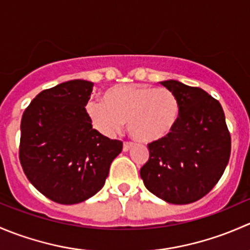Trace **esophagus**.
I'll use <instances>...</instances> for the list:
<instances>
[{
  "label": "esophagus",
  "instance_id": "34e87169",
  "mask_svg": "<svg viewBox=\"0 0 250 250\" xmlns=\"http://www.w3.org/2000/svg\"><path fill=\"white\" fill-rule=\"evenodd\" d=\"M132 146H133V144L132 143H129V141H125V143H123V151H128V150H130V148H132Z\"/></svg>",
  "mask_w": 250,
  "mask_h": 250
}]
</instances>
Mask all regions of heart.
Returning <instances> with one entry per match:
<instances>
[{"mask_svg": "<svg viewBox=\"0 0 250 250\" xmlns=\"http://www.w3.org/2000/svg\"><path fill=\"white\" fill-rule=\"evenodd\" d=\"M85 112L93 127L112 135L127 121L130 137L140 143H153L173 132L180 115L175 94L167 88L147 84L117 85L104 93L103 100H90Z\"/></svg>", "mask_w": 250, "mask_h": 250, "instance_id": "b5f03b06", "label": "heart"}]
</instances>
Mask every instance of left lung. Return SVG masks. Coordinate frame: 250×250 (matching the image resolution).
I'll return each instance as SVG.
<instances>
[{
    "instance_id": "obj_1",
    "label": "left lung",
    "mask_w": 250,
    "mask_h": 250,
    "mask_svg": "<svg viewBox=\"0 0 250 250\" xmlns=\"http://www.w3.org/2000/svg\"><path fill=\"white\" fill-rule=\"evenodd\" d=\"M161 84L175 94L180 115L167 138L147 145L150 157L140 176L146 188L166 202L192 203L218 184L230 160L225 113L202 88L174 80Z\"/></svg>"
}]
</instances>
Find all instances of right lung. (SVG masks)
<instances>
[{
	"mask_svg": "<svg viewBox=\"0 0 250 250\" xmlns=\"http://www.w3.org/2000/svg\"><path fill=\"white\" fill-rule=\"evenodd\" d=\"M93 83L72 80L42 90L22 113L19 160L30 183L49 200L75 204L104 186L122 141L94 129L85 112Z\"/></svg>",
	"mask_w": 250,
	"mask_h": 250,
	"instance_id": "right-lung-1",
	"label": "right lung"
}]
</instances>
